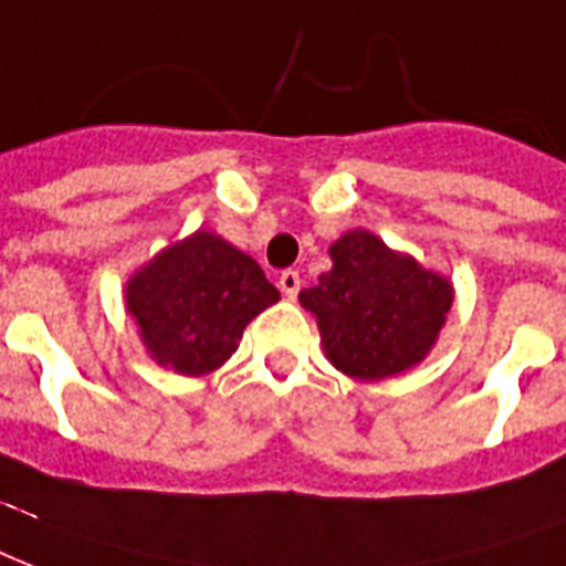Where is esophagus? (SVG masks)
I'll return each mask as SVG.
<instances>
[{
  "label": "esophagus",
  "instance_id": "esophagus-1",
  "mask_svg": "<svg viewBox=\"0 0 566 566\" xmlns=\"http://www.w3.org/2000/svg\"><path fill=\"white\" fill-rule=\"evenodd\" d=\"M280 292H283V295L286 297H295L297 292H301V274H297V271H283V274H280Z\"/></svg>",
  "mask_w": 566,
  "mask_h": 566
}]
</instances>
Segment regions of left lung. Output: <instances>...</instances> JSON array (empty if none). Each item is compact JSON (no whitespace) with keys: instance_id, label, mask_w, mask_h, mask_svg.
<instances>
[{"instance_id":"obj_1","label":"left lung","mask_w":566,"mask_h":566,"mask_svg":"<svg viewBox=\"0 0 566 566\" xmlns=\"http://www.w3.org/2000/svg\"><path fill=\"white\" fill-rule=\"evenodd\" d=\"M331 260L333 269L297 295L318 322L327 360L357 380L392 378L422 363L454 301L449 280L369 230L336 239Z\"/></svg>"}]
</instances>
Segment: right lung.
<instances>
[{"instance_id": "add662e5", "label": "right lung", "mask_w": 566, "mask_h": 566, "mask_svg": "<svg viewBox=\"0 0 566 566\" xmlns=\"http://www.w3.org/2000/svg\"><path fill=\"white\" fill-rule=\"evenodd\" d=\"M277 301L248 253L206 230L156 253L126 283V313L147 354L188 378L230 360L244 327Z\"/></svg>"}]
</instances>
